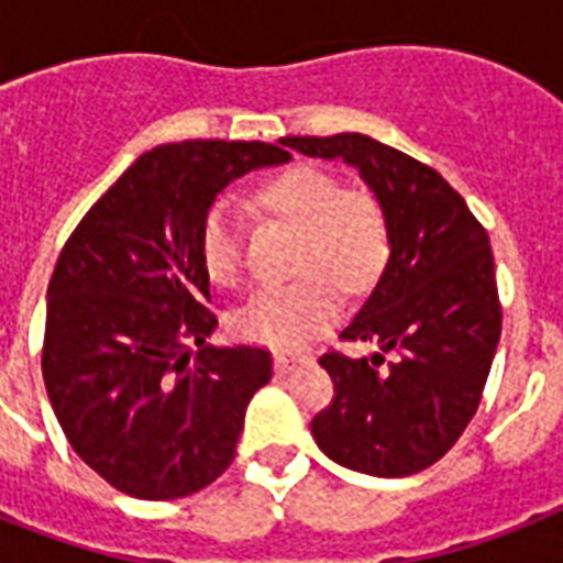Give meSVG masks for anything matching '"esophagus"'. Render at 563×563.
Masks as SVG:
<instances>
[{"instance_id": "1", "label": "esophagus", "mask_w": 563, "mask_h": 563, "mask_svg": "<svg viewBox=\"0 0 563 563\" xmlns=\"http://www.w3.org/2000/svg\"><path fill=\"white\" fill-rule=\"evenodd\" d=\"M307 360V353H274V371H277V374H289L291 368H298V365H303Z\"/></svg>"}]
</instances>
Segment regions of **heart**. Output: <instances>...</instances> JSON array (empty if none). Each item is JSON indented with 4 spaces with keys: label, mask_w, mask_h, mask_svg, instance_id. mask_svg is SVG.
I'll return each instance as SVG.
<instances>
[{
    "label": "heart",
    "mask_w": 563,
    "mask_h": 563,
    "mask_svg": "<svg viewBox=\"0 0 563 563\" xmlns=\"http://www.w3.org/2000/svg\"><path fill=\"white\" fill-rule=\"evenodd\" d=\"M263 207L300 230L298 280L254 291L236 312V330L251 342L298 347L327 327L347 291L365 289L388 254L385 212L365 189L342 184L316 166H295L265 184ZM203 272L216 283H233L242 272V221L230 203H212L201 221Z\"/></svg>",
    "instance_id": "1"
}]
</instances>
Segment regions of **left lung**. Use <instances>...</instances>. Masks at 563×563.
<instances>
[{
    "instance_id": "1",
    "label": "left lung",
    "mask_w": 563,
    "mask_h": 563,
    "mask_svg": "<svg viewBox=\"0 0 563 563\" xmlns=\"http://www.w3.org/2000/svg\"><path fill=\"white\" fill-rule=\"evenodd\" d=\"M280 145L353 166L388 228V263L342 330L344 342H374L376 353L318 360L335 397L312 418V438L335 464L368 476L427 471L479 409L497 353L503 309L488 233L435 169L391 145L365 134Z\"/></svg>"
}]
</instances>
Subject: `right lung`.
Wrapping results in <instances>:
<instances>
[{"label":"right lung","mask_w":563,"mask_h":563,"mask_svg":"<svg viewBox=\"0 0 563 563\" xmlns=\"http://www.w3.org/2000/svg\"><path fill=\"white\" fill-rule=\"evenodd\" d=\"M268 143L157 145L92 203L46 291L43 383L73 450L136 499L207 488L236 455L263 347H210L201 221L221 189L280 166ZM202 347L196 362L188 344Z\"/></svg>","instance_id":"right-lung-1"}]
</instances>
